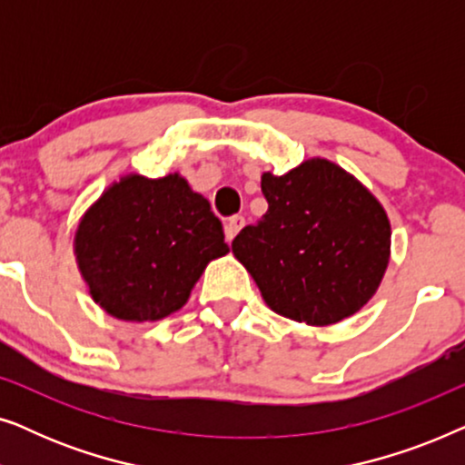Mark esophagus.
Listing matches in <instances>:
<instances>
[{"mask_svg": "<svg viewBox=\"0 0 465 465\" xmlns=\"http://www.w3.org/2000/svg\"><path fill=\"white\" fill-rule=\"evenodd\" d=\"M243 226H245V218H243V215H232V218L226 222L224 232H226V241H228V243H231V241H232L234 237H237L239 231H241V228H243Z\"/></svg>", "mask_w": 465, "mask_h": 465, "instance_id": "34e87169", "label": "esophagus"}]
</instances>
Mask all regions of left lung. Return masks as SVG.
<instances>
[{"label":"left lung","instance_id":"obj_1","mask_svg":"<svg viewBox=\"0 0 465 465\" xmlns=\"http://www.w3.org/2000/svg\"><path fill=\"white\" fill-rule=\"evenodd\" d=\"M269 212L241 231L232 253L275 313L330 326L364 307L390 264L391 228L351 173L311 158L285 175L262 173Z\"/></svg>","mask_w":465,"mask_h":465}]
</instances>
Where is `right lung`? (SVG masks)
<instances>
[{"instance_id":"add662e5","label":"right lung","mask_w":465,"mask_h":465,"mask_svg":"<svg viewBox=\"0 0 465 465\" xmlns=\"http://www.w3.org/2000/svg\"><path fill=\"white\" fill-rule=\"evenodd\" d=\"M74 253L93 301L124 322H158L188 302L212 260L226 256L222 222L180 173H131L82 215Z\"/></svg>"}]
</instances>
